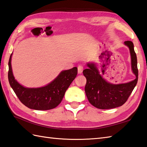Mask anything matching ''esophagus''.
<instances>
[{
  "label": "esophagus",
  "mask_w": 147,
  "mask_h": 147,
  "mask_svg": "<svg viewBox=\"0 0 147 147\" xmlns=\"http://www.w3.org/2000/svg\"><path fill=\"white\" fill-rule=\"evenodd\" d=\"M83 68H84L83 65H80L78 66V67H77L78 73H79V74H81V73L82 72V71H83Z\"/></svg>",
  "instance_id": "esophagus-1"
}]
</instances>
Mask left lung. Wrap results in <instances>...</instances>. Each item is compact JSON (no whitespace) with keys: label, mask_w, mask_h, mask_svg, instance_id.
<instances>
[{"label":"left lung","mask_w":147,"mask_h":147,"mask_svg":"<svg viewBox=\"0 0 147 147\" xmlns=\"http://www.w3.org/2000/svg\"><path fill=\"white\" fill-rule=\"evenodd\" d=\"M124 44L129 47L131 56V67L136 79L133 81L121 84H112L107 82L99 74L94 63L88 64V68L83 70L86 78L85 92L88 100L92 105L99 109H110L124 105L136 86L138 79L137 57L131 41H125Z\"/></svg>","instance_id":"left-lung-1"}]
</instances>
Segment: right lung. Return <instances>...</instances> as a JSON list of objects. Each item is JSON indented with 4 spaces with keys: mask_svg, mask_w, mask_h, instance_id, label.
<instances>
[{
    "mask_svg": "<svg viewBox=\"0 0 147 147\" xmlns=\"http://www.w3.org/2000/svg\"><path fill=\"white\" fill-rule=\"evenodd\" d=\"M11 56L9 60L8 79L20 101L29 109L47 110L55 109L61 103L67 89L77 75V68L62 71L53 82L42 88H26L14 79L11 68Z\"/></svg>",
    "mask_w": 147,
    "mask_h": 147,
    "instance_id": "add662e5",
    "label": "right lung"
}]
</instances>
